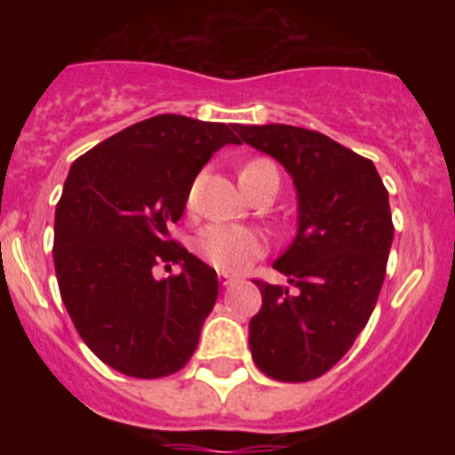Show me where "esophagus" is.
<instances>
[{"mask_svg": "<svg viewBox=\"0 0 455 455\" xmlns=\"http://www.w3.org/2000/svg\"><path fill=\"white\" fill-rule=\"evenodd\" d=\"M219 283L223 284V287H230V284H235L236 280L232 275H228V273H219Z\"/></svg>", "mask_w": 455, "mask_h": 455, "instance_id": "1", "label": "esophagus"}]
</instances>
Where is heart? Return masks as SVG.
Wrapping results in <instances>:
<instances>
[{
	"mask_svg": "<svg viewBox=\"0 0 455 455\" xmlns=\"http://www.w3.org/2000/svg\"><path fill=\"white\" fill-rule=\"evenodd\" d=\"M259 166H268V162L259 159V162L248 164L243 172L255 171ZM264 251H267V243L262 235L248 228H236V225H207L196 239V252L216 271L223 273L243 271L257 257H262Z\"/></svg>",
	"mask_w": 455,
	"mask_h": 455,
	"instance_id": "1",
	"label": "heart"
}]
</instances>
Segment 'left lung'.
Masks as SVG:
<instances>
[{
  "label": "left lung",
  "instance_id": "obj_1",
  "mask_svg": "<svg viewBox=\"0 0 455 455\" xmlns=\"http://www.w3.org/2000/svg\"><path fill=\"white\" fill-rule=\"evenodd\" d=\"M235 132L283 164L299 200V230L273 262L293 291L255 280L252 360L275 380L305 383L347 355L376 307L394 239L387 188L369 159L319 132L277 123Z\"/></svg>",
  "mask_w": 455,
  "mask_h": 455
}]
</instances>
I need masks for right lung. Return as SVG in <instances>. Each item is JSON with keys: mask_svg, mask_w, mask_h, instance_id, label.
I'll return each instance as SVG.
<instances>
[{"mask_svg": "<svg viewBox=\"0 0 455 455\" xmlns=\"http://www.w3.org/2000/svg\"><path fill=\"white\" fill-rule=\"evenodd\" d=\"M228 143L239 139L225 123L164 114L70 166L54 219L59 291L86 347L124 376H171L198 347L219 277L166 235L182 219L193 180ZM159 261L183 271L156 281Z\"/></svg>", "mask_w": 455, "mask_h": 455, "instance_id": "add662e5", "label": "right lung"}]
</instances>
